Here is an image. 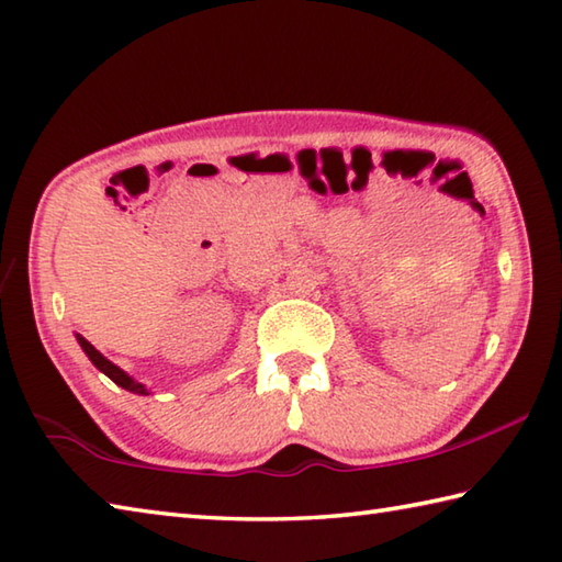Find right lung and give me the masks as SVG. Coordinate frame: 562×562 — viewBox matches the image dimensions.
<instances>
[{"label":"right lung","mask_w":562,"mask_h":562,"mask_svg":"<svg viewBox=\"0 0 562 562\" xmlns=\"http://www.w3.org/2000/svg\"><path fill=\"white\" fill-rule=\"evenodd\" d=\"M78 341H80V346H83V351L88 353V359L93 361V363L98 366V369L108 375L110 381H115L117 385H122V387H125V391H132V393H139V395H145V393H147V387H145V385L137 383V381H132L125 371L117 369V366L112 363V361H108L105 356L100 353L93 344L83 339V336H78Z\"/></svg>","instance_id":"right-lung-1"}]
</instances>
